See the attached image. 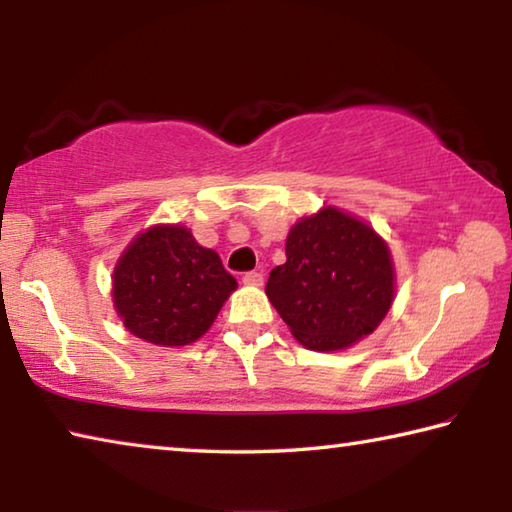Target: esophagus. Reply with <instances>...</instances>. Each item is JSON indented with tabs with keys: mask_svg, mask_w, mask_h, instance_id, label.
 Wrapping results in <instances>:
<instances>
[{
	"mask_svg": "<svg viewBox=\"0 0 512 512\" xmlns=\"http://www.w3.org/2000/svg\"><path fill=\"white\" fill-rule=\"evenodd\" d=\"M241 282H244L246 287H262L264 275L257 273V271H250V273H246L244 277H241Z\"/></svg>",
	"mask_w": 512,
	"mask_h": 512,
	"instance_id": "1",
	"label": "esophagus"
}]
</instances>
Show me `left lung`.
Instances as JSON below:
<instances>
[{
    "label": "left lung",
    "mask_w": 512,
    "mask_h": 512,
    "mask_svg": "<svg viewBox=\"0 0 512 512\" xmlns=\"http://www.w3.org/2000/svg\"><path fill=\"white\" fill-rule=\"evenodd\" d=\"M284 250L266 296L307 350L350 348L386 318L395 300L391 248L359 216L320 207L291 225Z\"/></svg>",
    "instance_id": "obj_1"
}]
</instances>
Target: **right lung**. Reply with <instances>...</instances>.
Listing matches in <instances>:
<instances>
[{
    "mask_svg": "<svg viewBox=\"0 0 512 512\" xmlns=\"http://www.w3.org/2000/svg\"><path fill=\"white\" fill-rule=\"evenodd\" d=\"M237 280L180 223L142 230L112 271V305L137 339L180 348L201 339Z\"/></svg>",
    "mask_w": 512,
    "mask_h": 512,
    "instance_id": "add662e5",
    "label": "right lung"
}]
</instances>
